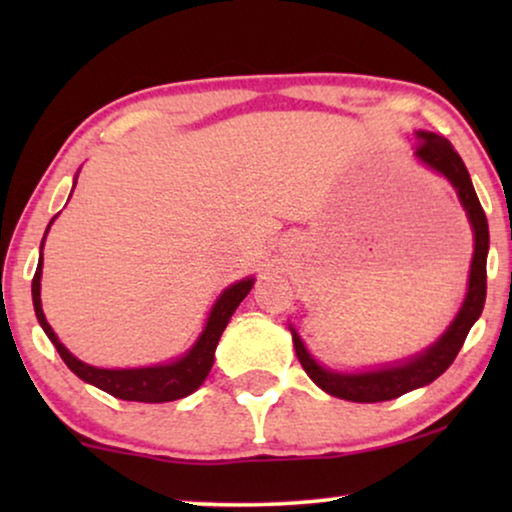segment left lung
Wrapping results in <instances>:
<instances>
[{
	"label": "left lung",
	"mask_w": 512,
	"mask_h": 512,
	"mask_svg": "<svg viewBox=\"0 0 512 512\" xmlns=\"http://www.w3.org/2000/svg\"><path fill=\"white\" fill-rule=\"evenodd\" d=\"M417 149L415 158L424 167H429L431 172L440 174L450 181L457 198L464 207L473 230V261L471 272H468V291L464 303L457 317L452 319V324L447 326V331L440 338L429 345L422 352L410 356L405 361L387 363V366L370 368V370H333L321 366V363L310 354V349L305 347V342L300 340L296 328L289 324L293 347H296V356L300 366L310 380L317 384L319 389H324L326 394L345 398V401L354 403H380L391 401L408 394L412 389L426 387L436 377L445 373L452 366V361L457 359L461 345H464L468 331L478 321L485 307L487 298V251H489V228H487V216L482 212L478 195H475L471 174H468L464 160L459 158V153L454 151V146L447 142L445 137L436 135V132L417 130Z\"/></svg>",
	"instance_id": "8db88e82"
}]
</instances>
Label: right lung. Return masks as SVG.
<instances>
[{"mask_svg": "<svg viewBox=\"0 0 512 512\" xmlns=\"http://www.w3.org/2000/svg\"><path fill=\"white\" fill-rule=\"evenodd\" d=\"M76 177H79V174H76ZM74 186H76V179H74ZM55 219H58V216H53L51 223ZM51 223H48L44 240H41V249H44ZM41 268H44V254H39V265L32 279L34 312H37L41 328H44L48 340H51L55 349H58L62 361H65L67 368L72 370L76 377H81L83 382L93 384V387L107 391V394L121 398V401H137V403H167V401H177V398L193 394V391L207 380L209 370L214 366V352L221 340L223 328L228 326V321L237 310V305L247 298L251 286H254V277H244L240 282L230 284L228 289H223L221 296L214 300L212 310H209L205 328H202L198 340L193 342L186 354L177 356L174 361L156 363V366H142V368H97V366H90V363H83L81 359H76V356L58 340V335L53 333L51 324L46 321L44 310H41Z\"/></svg>", "mask_w": 512, "mask_h": 512, "instance_id": "obj_1", "label": "right lung"}]
</instances>
